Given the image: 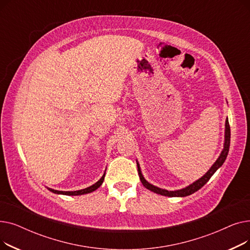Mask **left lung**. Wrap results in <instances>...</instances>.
<instances>
[{"label":"left lung","mask_w":250,"mask_h":250,"mask_svg":"<svg viewBox=\"0 0 250 250\" xmlns=\"http://www.w3.org/2000/svg\"><path fill=\"white\" fill-rule=\"evenodd\" d=\"M230 125H229V122H228V118L226 120V130H225V144H224V149H223L220 157L218 158V160L214 163V165L211 167V169L208 170V171L203 176L201 177L199 180H196L195 182H193L192 185H190L189 187L186 188H182V189H179V190H175V191H169V190H166V189H162V188H159L157 187H154L152 185H150V183L148 181H146V179L143 177L142 173H141V169H140V166L139 164L137 163L138 165V172H139V176H140V179L143 183V186L145 187L146 188H148L149 190L153 191V192H156L158 194H161V195H165V196H187V195H189L195 191H198L200 188H202L206 183L209 180V178H211V176L217 171V169L219 167H221L223 165V163L225 162L226 160V157L228 155V152H229V147H230Z\"/></svg>","instance_id":"obj_1"}]
</instances>
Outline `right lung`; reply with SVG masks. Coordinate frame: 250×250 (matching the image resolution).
<instances>
[{"instance_id":"1","label":"right lung","mask_w":250,"mask_h":250,"mask_svg":"<svg viewBox=\"0 0 250 250\" xmlns=\"http://www.w3.org/2000/svg\"><path fill=\"white\" fill-rule=\"evenodd\" d=\"M104 176H105V173L103 174V176L95 183V185L91 186L85 189H81V190H75V191H61V190H56V189H51V188H48L50 191L55 192V193H59V194H65V195H81V194H85V193H89V192H92L96 190L101 185L102 182L104 180Z\"/></svg>"}]
</instances>
